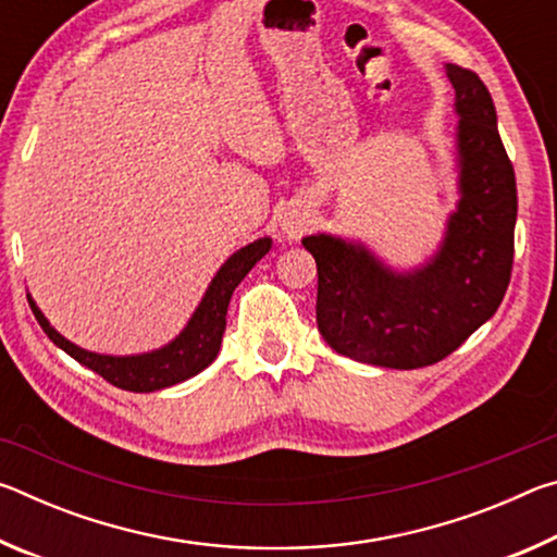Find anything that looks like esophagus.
<instances>
[{
  "label": "esophagus",
  "mask_w": 557,
  "mask_h": 557,
  "mask_svg": "<svg viewBox=\"0 0 557 557\" xmlns=\"http://www.w3.org/2000/svg\"><path fill=\"white\" fill-rule=\"evenodd\" d=\"M309 223H312V219H309L307 211L289 209L285 215H282L280 228L287 235V238H297V235H301L309 228Z\"/></svg>",
  "instance_id": "34e87169"
}]
</instances>
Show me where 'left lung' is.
<instances>
[{
	"mask_svg": "<svg viewBox=\"0 0 557 557\" xmlns=\"http://www.w3.org/2000/svg\"><path fill=\"white\" fill-rule=\"evenodd\" d=\"M445 71L459 117V201L435 256L400 272L363 243L301 238L317 260L319 332L354 361L400 371L442 361L494 317L511 280L516 176L494 100L474 71Z\"/></svg>",
	"mask_w": 557,
	"mask_h": 557,
	"instance_id": "8db88e82",
	"label": "left lung"
}]
</instances>
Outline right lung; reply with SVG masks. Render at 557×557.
<instances>
[{
	"label": "right lung",
	"instance_id": "right-lung-1",
	"mask_svg": "<svg viewBox=\"0 0 557 557\" xmlns=\"http://www.w3.org/2000/svg\"><path fill=\"white\" fill-rule=\"evenodd\" d=\"M270 248L272 238H258L256 243L245 245L238 252H233V256L223 262L221 270L215 272V277L211 280V285L206 289L199 307H196V312L188 319V324L182 329V334L172 338L166 346L154 348V351L147 354L108 356L86 351V348L75 346L69 338L55 332L41 309L36 307L32 295H26V299H29L32 312L36 317V322L41 324L46 336H49L55 346L63 348L71 358H75L81 366L96 371L108 383L117 385L122 391L154 393L191 379V375L201 373L206 366L213 363V358L219 356V348L223 342L225 314H228V301L233 289L240 285V280L248 275L252 268H256V262L260 258L268 256Z\"/></svg>",
	"mask_w": 557,
	"mask_h": 557
}]
</instances>
